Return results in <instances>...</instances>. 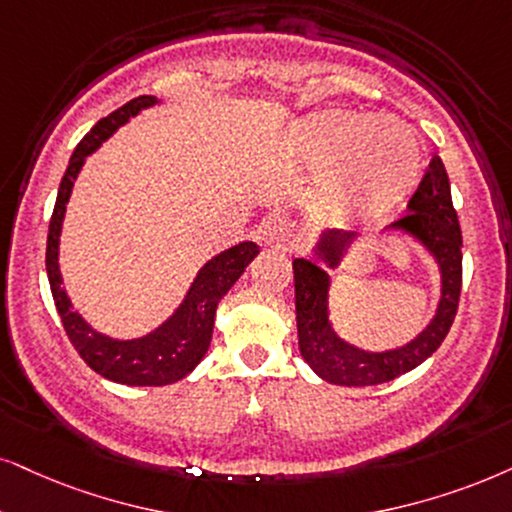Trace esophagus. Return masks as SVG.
<instances>
[{"label":"esophagus","instance_id":"esophagus-1","mask_svg":"<svg viewBox=\"0 0 512 512\" xmlns=\"http://www.w3.org/2000/svg\"><path fill=\"white\" fill-rule=\"evenodd\" d=\"M295 229L286 217H269L267 222L260 226V241L271 248H281L293 238Z\"/></svg>","mask_w":512,"mask_h":512}]
</instances>
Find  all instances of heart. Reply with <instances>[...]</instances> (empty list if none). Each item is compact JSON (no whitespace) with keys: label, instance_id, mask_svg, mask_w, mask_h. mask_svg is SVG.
Masks as SVG:
<instances>
[{"label":"heart","instance_id":"heart-1","mask_svg":"<svg viewBox=\"0 0 512 512\" xmlns=\"http://www.w3.org/2000/svg\"><path fill=\"white\" fill-rule=\"evenodd\" d=\"M295 155L307 170H326L321 210L354 222L385 215L409 196L423 151L416 129L392 115L323 111L297 125Z\"/></svg>","mask_w":512,"mask_h":512}]
</instances>
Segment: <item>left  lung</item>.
Returning <instances> with one entry per match:
<instances>
[{"label": "left lung", "mask_w": 512, "mask_h": 512, "mask_svg": "<svg viewBox=\"0 0 512 512\" xmlns=\"http://www.w3.org/2000/svg\"><path fill=\"white\" fill-rule=\"evenodd\" d=\"M406 210L409 215L387 226V231H399L413 238L435 260L442 281L435 316L406 345L385 352H368L335 333L331 309H328V297H331L328 269H338L345 262L349 248L359 241V234L338 229L323 231L314 243V257L309 260L297 257L293 262L300 354L326 383L366 387L399 378L401 373L413 371L432 357L454 323L463 281V236L451 203L449 174L439 155L430 160L428 172L420 179Z\"/></svg>", "instance_id": "obj_1"}]
</instances>
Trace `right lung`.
I'll list each match as a JSON object with an SVG mask.
<instances>
[{"instance_id":"add662e5","label":"right lung","mask_w":512,"mask_h":512,"mask_svg":"<svg viewBox=\"0 0 512 512\" xmlns=\"http://www.w3.org/2000/svg\"><path fill=\"white\" fill-rule=\"evenodd\" d=\"M155 103H160L155 96H137V99L125 103V106L89 129L87 137L77 144L68 170L61 179V186H58L47 236L49 286L70 342H73L77 354L92 371L113 380V383L134 387H160L177 383L200 364V359L205 357L210 347L219 300L243 276L245 267L260 255V248L252 241H243L219 252L200 267L191 288L186 290L184 300L174 309L172 316H167L158 328L141 335V338L118 340L111 338V335H103L89 326L80 312H75L73 302H70L66 288H63L61 267H58L63 217H66V205L70 193H73V184L87 155H92L103 141L111 139L122 125H127L129 118L139 115L144 108L155 106Z\"/></svg>"}]
</instances>
